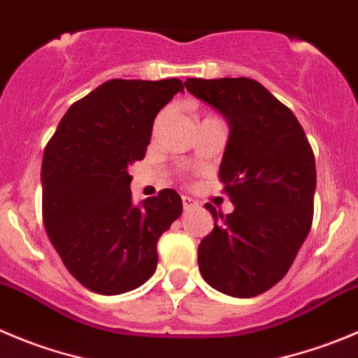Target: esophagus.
I'll list each match as a JSON object with an SVG mask.
<instances>
[{
  "mask_svg": "<svg viewBox=\"0 0 358 358\" xmlns=\"http://www.w3.org/2000/svg\"><path fill=\"white\" fill-rule=\"evenodd\" d=\"M195 206H196V202L192 199V196H186V195L182 196V207H185V210L193 209Z\"/></svg>",
  "mask_w": 358,
  "mask_h": 358,
  "instance_id": "34e87169",
  "label": "esophagus"
}]
</instances>
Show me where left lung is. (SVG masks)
<instances>
[{
	"label": "left lung",
	"mask_w": 358,
	"mask_h": 358,
	"mask_svg": "<svg viewBox=\"0 0 358 358\" xmlns=\"http://www.w3.org/2000/svg\"><path fill=\"white\" fill-rule=\"evenodd\" d=\"M186 90L228 122L220 179L236 209L214 217L199 244L202 278L230 297L250 299L285 278L313 223L315 155L294 112L260 83L186 79Z\"/></svg>",
	"instance_id": "obj_1"
}]
</instances>
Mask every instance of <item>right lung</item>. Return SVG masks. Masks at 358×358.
<instances>
[{
  "label": "right lung",
  "instance_id": "obj_1",
  "mask_svg": "<svg viewBox=\"0 0 358 358\" xmlns=\"http://www.w3.org/2000/svg\"><path fill=\"white\" fill-rule=\"evenodd\" d=\"M179 79H112L75 101L42 162V214L64 267L94 294L119 295L156 271V244L181 216L173 189L131 200L128 166L145 156L158 112Z\"/></svg>",
  "mask_w": 358,
  "mask_h": 358
}]
</instances>
